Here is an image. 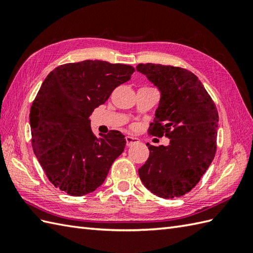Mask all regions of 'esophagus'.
<instances>
[{"mask_svg": "<svg viewBox=\"0 0 253 253\" xmlns=\"http://www.w3.org/2000/svg\"><path fill=\"white\" fill-rule=\"evenodd\" d=\"M139 142V139L135 138V137H131V136H126V143L128 147L132 146V144H136Z\"/></svg>", "mask_w": 253, "mask_h": 253, "instance_id": "obj_1", "label": "esophagus"}]
</instances>
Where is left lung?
Instances as JSON below:
<instances>
[{
  "mask_svg": "<svg viewBox=\"0 0 253 253\" xmlns=\"http://www.w3.org/2000/svg\"><path fill=\"white\" fill-rule=\"evenodd\" d=\"M161 91L148 132L169 139L168 147L148 144L149 158L139 169L148 189L164 199L179 198L198 184L215 157L218 113L202 83L188 69L138 64Z\"/></svg>",
  "mask_w": 253,
  "mask_h": 253,
  "instance_id": "left-lung-1",
  "label": "left lung"
}]
</instances>
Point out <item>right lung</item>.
Wrapping results in <instances>:
<instances>
[{
  "label": "right lung",
  "instance_id": "right-lung-1",
  "mask_svg": "<svg viewBox=\"0 0 253 253\" xmlns=\"http://www.w3.org/2000/svg\"><path fill=\"white\" fill-rule=\"evenodd\" d=\"M135 68L104 61L68 63L52 71L30 109L31 143L47 178L69 196L94 191L123 153L121 131L94 136L89 116Z\"/></svg>",
  "mask_w": 253,
  "mask_h": 253
}]
</instances>
